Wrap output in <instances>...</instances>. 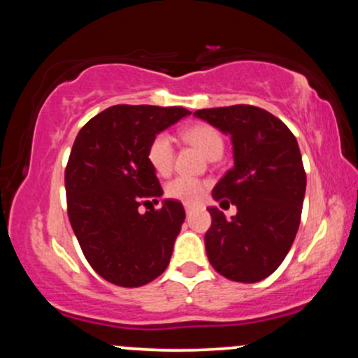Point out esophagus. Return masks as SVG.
<instances>
[{"mask_svg": "<svg viewBox=\"0 0 358 358\" xmlns=\"http://www.w3.org/2000/svg\"><path fill=\"white\" fill-rule=\"evenodd\" d=\"M192 210H193V205H190V203H185V212H187V213H192Z\"/></svg>", "mask_w": 358, "mask_h": 358, "instance_id": "34e87169", "label": "esophagus"}]
</instances>
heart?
<instances>
[{
  "mask_svg": "<svg viewBox=\"0 0 358 358\" xmlns=\"http://www.w3.org/2000/svg\"><path fill=\"white\" fill-rule=\"evenodd\" d=\"M182 138L190 145L199 148L202 153L210 159H217L224 153V138L219 129L207 124V122H195L187 126L182 131ZM148 163L158 175L165 176L171 171L175 158V150L171 139L166 134L159 133L151 139L146 151ZM207 190V183L202 180L188 178V176H176L171 182L166 183L165 195L168 199L178 200L183 203H196L202 200L203 193Z\"/></svg>",
  "mask_w": 358,
  "mask_h": 358,
  "instance_id": "obj_1",
  "label": "heart"
}]
</instances>
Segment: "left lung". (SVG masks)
Wrapping results in <instances>:
<instances>
[{
	"label": "left lung",
	"mask_w": 358,
	"mask_h": 358,
	"mask_svg": "<svg viewBox=\"0 0 358 358\" xmlns=\"http://www.w3.org/2000/svg\"><path fill=\"white\" fill-rule=\"evenodd\" d=\"M193 116L229 134L234 168L213 188L232 203L231 220L210 207L205 249L213 269L237 282H257L279 268L301 220L306 173L294 134L281 119L256 106L200 109Z\"/></svg>",
	"instance_id": "left-lung-1"
}]
</instances>
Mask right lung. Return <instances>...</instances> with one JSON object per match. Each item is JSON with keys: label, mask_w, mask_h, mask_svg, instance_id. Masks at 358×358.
<instances>
[{"label": "right lung", "mask_w": 358, "mask_h": 358, "mask_svg": "<svg viewBox=\"0 0 358 358\" xmlns=\"http://www.w3.org/2000/svg\"><path fill=\"white\" fill-rule=\"evenodd\" d=\"M188 114L185 108L113 106L73 141L65 168L69 220L89 264L113 285H148L168 268L183 205L163 200L158 210L138 208L163 195L146 158L151 139Z\"/></svg>", "instance_id": "add662e5"}]
</instances>
